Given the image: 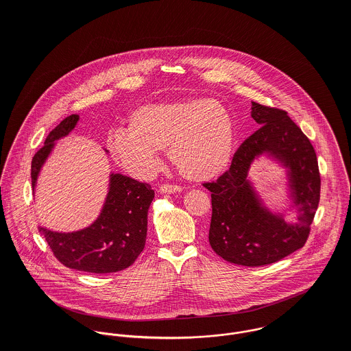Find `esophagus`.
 <instances>
[{"instance_id": "1", "label": "esophagus", "mask_w": 351, "mask_h": 351, "mask_svg": "<svg viewBox=\"0 0 351 351\" xmlns=\"http://www.w3.org/2000/svg\"><path fill=\"white\" fill-rule=\"evenodd\" d=\"M182 191V188L181 186H177V185H162L160 188H159V192L162 193V195H173V193H180Z\"/></svg>"}]
</instances>
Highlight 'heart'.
<instances>
[{
    "label": "heart",
    "instance_id": "1",
    "mask_svg": "<svg viewBox=\"0 0 351 351\" xmlns=\"http://www.w3.org/2000/svg\"><path fill=\"white\" fill-rule=\"evenodd\" d=\"M235 146L231 114L212 99L146 104L108 142L112 156L131 174L146 178L160 163V151L188 181L208 182L228 167Z\"/></svg>",
    "mask_w": 351,
    "mask_h": 351
}]
</instances>
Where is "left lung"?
Returning <instances> with one entry per match:
<instances>
[{
	"label": "left lung",
	"mask_w": 351,
	"mask_h": 351,
	"mask_svg": "<svg viewBox=\"0 0 351 351\" xmlns=\"http://www.w3.org/2000/svg\"><path fill=\"white\" fill-rule=\"evenodd\" d=\"M251 117L261 125L235 152L212 192L209 245L224 261L242 266L274 263L306 242L320 197L316 152L309 139L281 109L251 102ZM263 156L286 173L287 206L269 208L250 177V165ZM295 213L292 221L287 214Z\"/></svg>",
	"instance_id": "1"
}]
</instances>
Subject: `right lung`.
Masks as SVG:
<instances>
[{"mask_svg": "<svg viewBox=\"0 0 351 351\" xmlns=\"http://www.w3.org/2000/svg\"><path fill=\"white\" fill-rule=\"evenodd\" d=\"M78 120V114L63 119L49 134L45 146L35 154L31 166L34 192L56 141L67 136ZM152 200L154 191L149 184L120 173H110L100 215L90 226L73 232L51 231L46 227H39V231L64 266L97 274L120 271L131 266L145 249L147 213Z\"/></svg>", "mask_w": 351, "mask_h": 351, "instance_id": "add662e5", "label": "right lung"}]
</instances>
